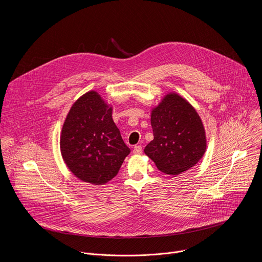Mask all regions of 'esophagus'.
Masks as SVG:
<instances>
[{"mask_svg": "<svg viewBox=\"0 0 262 262\" xmlns=\"http://www.w3.org/2000/svg\"><path fill=\"white\" fill-rule=\"evenodd\" d=\"M142 146L141 145H137V146H135L134 147V150H133V152L135 154V155H141L142 154Z\"/></svg>", "mask_w": 262, "mask_h": 262, "instance_id": "34e87169", "label": "esophagus"}]
</instances>
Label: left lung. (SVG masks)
Returning a JSON list of instances; mask_svg holds the SVG:
<instances>
[{"instance_id": "8db88e82", "label": "left lung", "mask_w": 262, "mask_h": 262, "mask_svg": "<svg viewBox=\"0 0 262 262\" xmlns=\"http://www.w3.org/2000/svg\"><path fill=\"white\" fill-rule=\"evenodd\" d=\"M154 140L145 149L158 169L178 175L194 167L206 151V136L195 107L182 96L170 92L151 110Z\"/></svg>"}]
</instances>
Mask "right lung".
I'll use <instances>...</instances> for the list:
<instances>
[{
    "label": "right lung",
    "mask_w": 262,
    "mask_h": 262,
    "mask_svg": "<svg viewBox=\"0 0 262 262\" xmlns=\"http://www.w3.org/2000/svg\"><path fill=\"white\" fill-rule=\"evenodd\" d=\"M112 111L92 90L74 102L66 116L60 137L61 155L70 172L82 181L106 183L117 175L130 152Z\"/></svg>",
    "instance_id": "1"
}]
</instances>
